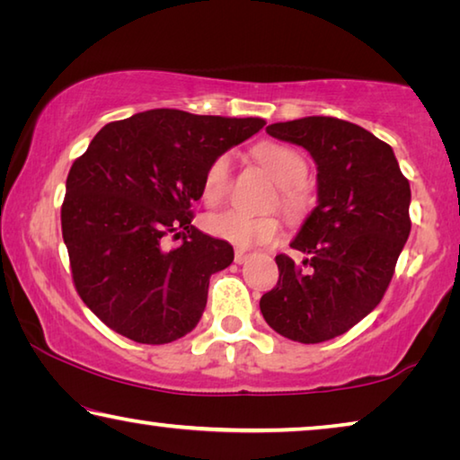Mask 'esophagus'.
I'll return each instance as SVG.
<instances>
[{"label": "esophagus", "mask_w": 460, "mask_h": 460, "mask_svg": "<svg viewBox=\"0 0 460 460\" xmlns=\"http://www.w3.org/2000/svg\"><path fill=\"white\" fill-rule=\"evenodd\" d=\"M249 260V253L245 249H235V263H243Z\"/></svg>", "instance_id": "esophagus-1"}]
</instances>
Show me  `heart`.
Wrapping results in <instances>:
<instances>
[{
	"mask_svg": "<svg viewBox=\"0 0 460 460\" xmlns=\"http://www.w3.org/2000/svg\"><path fill=\"white\" fill-rule=\"evenodd\" d=\"M255 155L279 184V205H282L284 211L288 215H298L305 211L308 197L300 184L306 181L308 174L306 160L292 147L279 144H261L255 150ZM231 164L233 160L229 152L219 154L208 164L205 178H202V194L213 205L227 197L231 186ZM205 227L211 235L229 241L231 245L249 249L276 241L282 233V221L276 215L255 217L229 208V211L207 217Z\"/></svg>",
	"mask_w": 460,
	"mask_h": 460,
	"instance_id": "obj_1",
	"label": "heart"
}]
</instances>
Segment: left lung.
Listing matches in <instances>:
<instances>
[{"mask_svg":"<svg viewBox=\"0 0 460 460\" xmlns=\"http://www.w3.org/2000/svg\"><path fill=\"white\" fill-rule=\"evenodd\" d=\"M266 131L313 155L318 205L290 243L305 260L276 255L278 284L260 308L282 337L323 342L384 298L411 229L410 182L392 146L351 121L314 115Z\"/></svg>","mask_w":460,"mask_h":460,"instance_id":"obj_1","label":"left lung"}]
</instances>
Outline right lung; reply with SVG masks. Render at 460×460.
Instances as JSON below:
<instances>
[{"mask_svg": "<svg viewBox=\"0 0 460 460\" xmlns=\"http://www.w3.org/2000/svg\"><path fill=\"white\" fill-rule=\"evenodd\" d=\"M263 126L152 109L107 123L75 160L62 239L76 292L109 329L164 345L199 324L208 278L231 266L233 247L190 225V207L208 164ZM170 234L181 239L174 250Z\"/></svg>", "mask_w": 460, "mask_h": 460, "instance_id": "obj_1", "label": "right lung"}]
</instances>
